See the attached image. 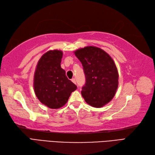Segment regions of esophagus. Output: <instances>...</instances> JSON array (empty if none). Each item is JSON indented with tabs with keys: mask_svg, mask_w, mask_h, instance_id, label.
<instances>
[{
	"mask_svg": "<svg viewBox=\"0 0 155 155\" xmlns=\"http://www.w3.org/2000/svg\"><path fill=\"white\" fill-rule=\"evenodd\" d=\"M71 81L72 82V83H74V84H77V82H76V79L74 78H72V80H71Z\"/></svg>",
	"mask_w": 155,
	"mask_h": 155,
	"instance_id": "obj_1",
	"label": "esophagus"
}]
</instances>
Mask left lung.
Wrapping results in <instances>:
<instances>
[{"label": "left lung", "mask_w": 155, "mask_h": 155, "mask_svg": "<svg viewBox=\"0 0 155 155\" xmlns=\"http://www.w3.org/2000/svg\"><path fill=\"white\" fill-rule=\"evenodd\" d=\"M74 54L83 65L86 78L82 96L92 107H103L113 99L118 84L113 60L101 48L91 46L78 49Z\"/></svg>", "instance_id": "8db88e82"}]
</instances>
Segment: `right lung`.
<instances>
[{
	"label": "right lung",
	"mask_w": 155,
	"mask_h": 155,
	"mask_svg": "<svg viewBox=\"0 0 155 155\" xmlns=\"http://www.w3.org/2000/svg\"><path fill=\"white\" fill-rule=\"evenodd\" d=\"M62 52L49 51L38 61L35 72L36 96L42 104L51 108H58L67 103L72 92L77 87L68 79L61 67Z\"/></svg>",
	"instance_id": "right-lung-1"
}]
</instances>
